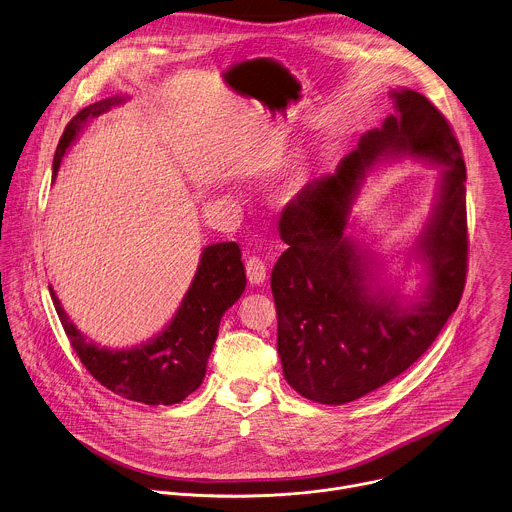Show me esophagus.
<instances>
[{
  "mask_svg": "<svg viewBox=\"0 0 512 512\" xmlns=\"http://www.w3.org/2000/svg\"><path fill=\"white\" fill-rule=\"evenodd\" d=\"M247 279L251 285H261L267 279V265L259 257H249L245 263Z\"/></svg>",
  "mask_w": 512,
  "mask_h": 512,
  "instance_id": "obj_1",
  "label": "esophagus"
}]
</instances>
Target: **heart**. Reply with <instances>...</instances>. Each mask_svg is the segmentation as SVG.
Segmentation results:
<instances>
[{
  "instance_id": "obj_1",
  "label": "heart",
  "mask_w": 512,
  "mask_h": 512,
  "mask_svg": "<svg viewBox=\"0 0 512 512\" xmlns=\"http://www.w3.org/2000/svg\"><path fill=\"white\" fill-rule=\"evenodd\" d=\"M307 181H309V177H307V170H305V168L295 170V173L291 175V179L285 183V187H283V191H281V199H283V201L297 199V197L305 191Z\"/></svg>"
}]
</instances>
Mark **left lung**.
<instances>
[{
	"mask_svg": "<svg viewBox=\"0 0 512 512\" xmlns=\"http://www.w3.org/2000/svg\"><path fill=\"white\" fill-rule=\"evenodd\" d=\"M398 114L362 136L333 175L311 181L281 213L289 245L271 273L283 376L319 404L354 402L406 372L456 311L468 265L466 166L444 114L414 90H392ZM382 155L443 166L433 217L417 246L429 265L420 302L369 289L372 261L345 233L365 170Z\"/></svg>",
	"mask_w": 512,
	"mask_h": 512,
	"instance_id": "8db88e82",
	"label": "left lung"
}]
</instances>
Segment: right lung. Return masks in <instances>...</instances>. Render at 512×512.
<instances>
[{
	"label": "right lung",
	"mask_w": 512,
	"mask_h": 512,
	"mask_svg": "<svg viewBox=\"0 0 512 512\" xmlns=\"http://www.w3.org/2000/svg\"><path fill=\"white\" fill-rule=\"evenodd\" d=\"M122 100L116 96L96 102L70 120L54 154V179L66 148L86 120ZM245 285L239 245L233 241L209 245L201 255L195 279L173 321L150 342L132 350H110L90 342L70 321L52 287L50 293L74 352L104 388L132 402L170 406L183 402L203 384L221 317L241 297Z\"/></svg>",
	"instance_id": "right-lung-1"
}]
</instances>
